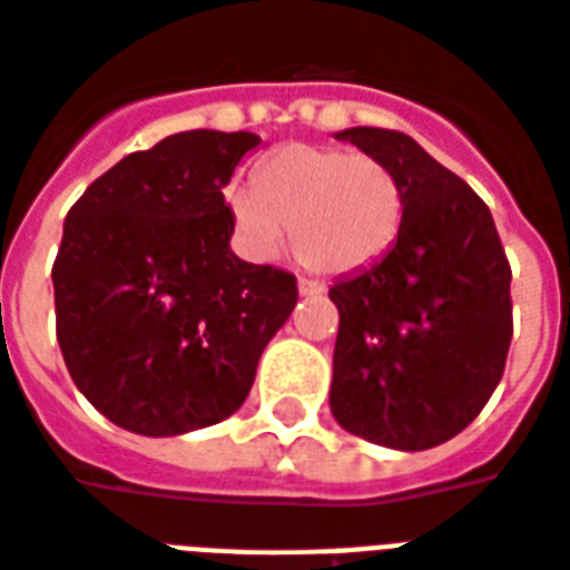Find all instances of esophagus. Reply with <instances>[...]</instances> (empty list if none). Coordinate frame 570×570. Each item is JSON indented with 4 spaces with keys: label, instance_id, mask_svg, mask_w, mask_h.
Segmentation results:
<instances>
[{
    "label": "esophagus",
    "instance_id": "1",
    "mask_svg": "<svg viewBox=\"0 0 570 570\" xmlns=\"http://www.w3.org/2000/svg\"><path fill=\"white\" fill-rule=\"evenodd\" d=\"M297 288H301L303 297H318V294H325V282L301 279V282H297Z\"/></svg>",
    "mask_w": 570,
    "mask_h": 570
}]
</instances>
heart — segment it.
Masks as SVG:
<instances>
[{"label": "heart", "instance_id": "b5f03b06", "mask_svg": "<svg viewBox=\"0 0 570 570\" xmlns=\"http://www.w3.org/2000/svg\"><path fill=\"white\" fill-rule=\"evenodd\" d=\"M236 230L257 257H276L288 245L306 267L343 276L392 252L404 227V181L380 157L285 145L269 154L257 181L227 194Z\"/></svg>", "mask_w": 570, "mask_h": 570}]
</instances>
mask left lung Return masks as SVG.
<instances>
[{"instance_id": "obj_1", "label": "left lung", "mask_w": 570, "mask_h": 570, "mask_svg": "<svg viewBox=\"0 0 570 570\" xmlns=\"http://www.w3.org/2000/svg\"><path fill=\"white\" fill-rule=\"evenodd\" d=\"M336 139L404 181V227L380 264L327 291L340 309L331 413L355 438L419 452L480 416L513 336L510 264L492 212L406 132Z\"/></svg>"}]
</instances>
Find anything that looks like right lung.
<instances>
[{
  "label": "right lung",
  "instance_id": "obj_1",
  "mask_svg": "<svg viewBox=\"0 0 570 570\" xmlns=\"http://www.w3.org/2000/svg\"><path fill=\"white\" fill-rule=\"evenodd\" d=\"M255 132L188 130L90 185L53 261L57 343L99 413L176 438L236 413L297 303V279L230 252L224 188Z\"/></svg>",
  "mask_w": 570,
  "mask_h": 570
}]
</instances>
